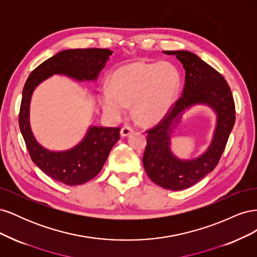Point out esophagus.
Listing matches in <instances>:
<instances>
[{
  "label": "esophagus",
  "mask_w": 257,
  "mask_h": 257,
  "mask_svg": "<svg viewBox=\"0 0 257 257\" xmlns=\"http://www.w3.org/2000/svg\"><path fill=\"white\" fill-rule=\"evenodd\" d=\"M133 132H134V130L132 128V127H130V126H124V127L121 128L120 134H121L122 137H126V136H128L130 134L133 133Z\"/></svg>",
  "instance_id": "34e87169"
}]
</instances>
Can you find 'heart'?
<instances>
[{
	"mask_svg": "<svg viewBox=\"0 0 257 257\" xmlns=\"http://www.w3.org/2000/svg\"><path fill=\"white\" fill-rule=\"evenodd\" d=\"M176 68L168 63H142L124 65L111 75L109 89L99 92L100 107L110 119H119L132 105V112L142 123L161 120L178 90Z\"/></svg>",
	"mask_w": 257,
	"mask_h": 257,
	"instance_id": "heart-1",
	"label": "heart"
}]
</instances>
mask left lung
<instances>
[{"label": "left lung", "instance_id": "8db88e82", "mask_svg": "<svg viewBox=\"0 0 257 257\" xmlns=\"http://www.w3.org/2000/svg\"><path fill=\"white\" fill-rule=\"evenodd\" d=\"M174 54L185 71L182 95L154 127L147 131L144 167L151 180L162 188L180 191L197 183L216 167L236 120L235 102L224 77L196 54L185 50L163 51ZM205 103L217 113L213 142L197 159L183 161L170 151V135L182 112L191 105Z\"/></svg>", "mask_w": 257, "mask_h": 257}]
</instances>
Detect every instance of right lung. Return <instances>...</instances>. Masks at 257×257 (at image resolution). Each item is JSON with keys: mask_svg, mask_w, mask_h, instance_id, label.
<instances>
[{"mask_svg": "<svg viewBox=\"0 0 257 257\" xmlns=\"http://www.w3.org/2000/svg\"><path fill=\"white\" fill-rule=\"evenodd\" d=\"M111 54V50L100 48L63 50L38 65L26 81L20 105L19 127L31 160L53 180L71 186L92 180L102 170L112 147L120 139V127L91 126L82 142L72 149L49 151L36 142L30 127L32 93L38 84L54 74L66 75L78 81L96 80Z\"/></svg>", "mask_w": 257, "mask_h": 257, "instance_id": "right-lung-1", "label": "right lung"}]
</instances>
